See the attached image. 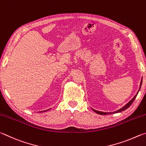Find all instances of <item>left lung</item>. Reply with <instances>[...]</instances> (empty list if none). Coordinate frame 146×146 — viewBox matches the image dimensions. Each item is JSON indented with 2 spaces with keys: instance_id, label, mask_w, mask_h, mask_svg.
I'll use <instances>...</instances> for the list:
<instances>
[{
  "instance_id": "1",
  "label": "left lung",
  "mask_w": 146,
  "mask_h": 146,
  "mask_svg": "<svg viewBox=\"0 0 146 146\" xmlns=\"http://www.w3.org/2000/svg\"><path fill=\"white\" fill-rule=\"evenodd\" d=\"M142 78L141 79V81H140V87H139V90H138L137 93L136 95H135L133 98V99H131V101H129L128 103H127L126 105H124L122 108L119 109L118 110H117L115 111H113V112H104V111H98V110H94L92 108V110H94V111H95L96 113H98V114H100V115H107V114H112V113H119V112H121V111H123L124 110H126V109H127L129 108V107L131 105V104L133 103V102L135 101V99H136L137 96V94H139V90H140V88H141V86H142Z\"/></svg>"
}]
</instances>
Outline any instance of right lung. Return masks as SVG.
<instances>
[{"instance_id":"right-lung-1","label":"right lung","mask_w":146,"mask_h":146,"mask_svg":"<svg viewBox=\"0 0 146 146\" xmlns=\"http://www.w3.org/2000/svg\"><path fill=\"white\" fill-rule=\"evenodd\" d=\"M49 110H50V108L48 109V110H43V111H39V112H45V111H48Z\"/></svg>"}]
</instances>
